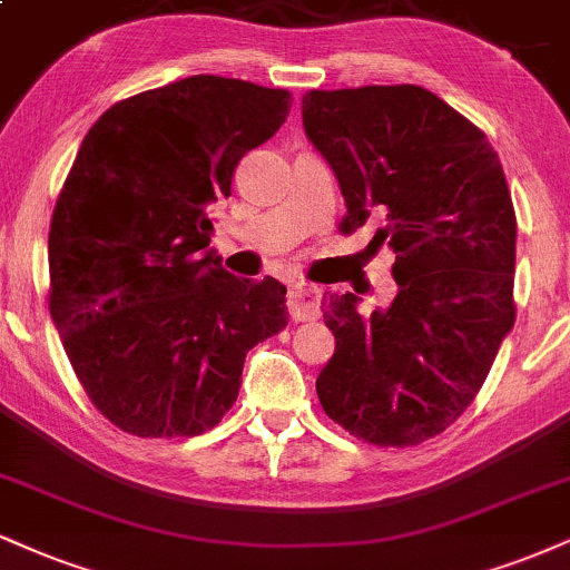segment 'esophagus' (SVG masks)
<instances>
[{
    "mask_svg": "<svg viewBox=\"0 0 570 570\" xmlns=\"http://www.w3.org/2000/svg\"><path fill=\"white\" fill-rule=\"evenodd\" d=\"M289 313L294 321H313L321 313V289L307 281H294L289 286Z\"/></svg>",
    "mask_w": 570,
    "mask_h": 570,
    "instance_id": "esophagus-1",
    "label": "esophagus"
}]
</instances>
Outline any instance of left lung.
<instances>
[{
  "instance_id": "obj_1",
  "label": "left lung",
  "mask_w": 570,
  "mask_h": 570,
  "mask_svg": "<svg viewBox=\"0 0 570 570\" xmlns=\"http://www.w3.org/2000/svg\"><path fill=\"white\" fill-rule=\"evenodd\" d=\"M305 135L337 175L355 230L376 215L395 252V299L363 315L353 292L321 303L337 347L321 406L374 445L441 435L475 401L515 324V209L481 129L416 85L311 89Z\"/></svg>"
}]
</instances>
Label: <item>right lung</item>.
I'll return each mask as SVG.
<instances>
[{
    "label": "right lung",
    "mask_w": 570,
    "mask_h": 570,
    "mask_svg": "<svg viewBox=\"0 0 570 570\" xmlns=\"http://www.w3.org/2000/svg\"><path fill=\"white\" fill-rule=\"evenodd\" d=\"M286 89L198 73L114 102L50 223V313L95 409L137 438L202 435L244 358L289 324L286 286L223 271L207 207L278 132Z\"/></svg>",
    "instance_id": "1"
}]
</instances>
